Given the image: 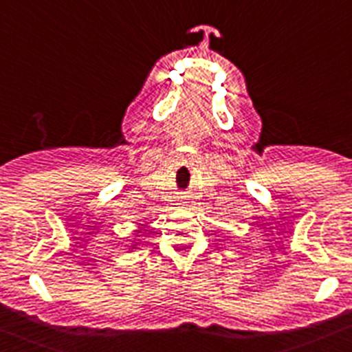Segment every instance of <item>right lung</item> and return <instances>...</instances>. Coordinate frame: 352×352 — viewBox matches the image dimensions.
Segmentation results:
<instances>
[{
  "label": "right lung",
  "instance_id": "1",
  "mask_svg": "<svg viewBox=\"0 0 352 352\" xmlns=\"http://www.w3.org/2000/svg\"><path fill=\"white\" fill-rule=\"evenodd\" d=\"M139 232H141V229H138V231H135V236H138ZM138 241H139V239H133V241H132L133 245H132V247H129V250H130V252H132L133 248H138Z\"/></svg>",
  "mask_w": 352,
  "mask_h": 352
}]
</instances>
